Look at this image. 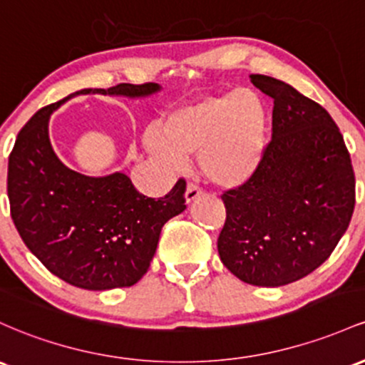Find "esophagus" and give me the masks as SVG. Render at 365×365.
Returning <instances> with one entry per match:
<instances>
[{"mask_svg": "<svg viewBox=\"0 0 365 365\" xmlns=\"http://www.w3.org/2000/svg\"><path fill=\"white\" fill-rule=\"evenodd\" d=\"M201 194H202L201 187H197L195 183H189V185H187V190H185V201L189 204L194 202L195 199L201 197Z\"/></svg>", "mask_w": 365, "mask_h": 365, "instance_id": "34e87169", "label": "esophagus"}]
</instances>
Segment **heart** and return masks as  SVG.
Masks as SVG:
<instances>
[{
    "instance_id": "b5f03b06",
    "label": "heart",
    "mask_w": 365,
    "mask_h": 365,
    "mask_svg": "<svg viewBox=\"0 0 365 365\" xmlns=\"http://www.w3.org/2000/svg\"><path fill=\"white\" fill-rule=\"evenodd\" d=\"M268 115L251 91L204 97L166 115L161 131L143 135V145L170 170H183L199 155L202 175L223 189L253 178L267 150Z\"/></svg>"
}]
</instances>
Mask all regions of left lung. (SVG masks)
<instances>
[{"label": "left lung", "mask_w": 365, "mask_h": 365, "mask_svg": "<svg viewBox=\"0 0 365 365\" xmlns=\"http://www.w3.org/2000/svg\"><path fill=\"white\" fill-rule=\"evenodd\" d=\"M250 78L274 98L272 140L253 178L222 195L218 253L242 282L279 287L329 258L354 215L355 175L329 112L287 83Z\"/></svg>", "instance_id": "8db88e82"}]
</instances>
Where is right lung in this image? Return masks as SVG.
<instances>
[{"mask_svg":"<svg viewBox=\"0 0 365 365\" xmlns=\"http://www.w3.org/2000/svg\"><path fill=\"white\" fill-rule=\"evenodd\" d=\"M158 83L86 88L43 107L20 130L8 159L10 213L20 237L39 262L76 287L106 291L130 287L149 270L164 223L185 210V180L170 194H140L121 171L86 176L55 154L48 135L53 110L78 95L143 98Z\"/></svg>","mask_w":365,"mask_h":365,"instance_id":"add662e5","label":"right lung"}]
</instances>
